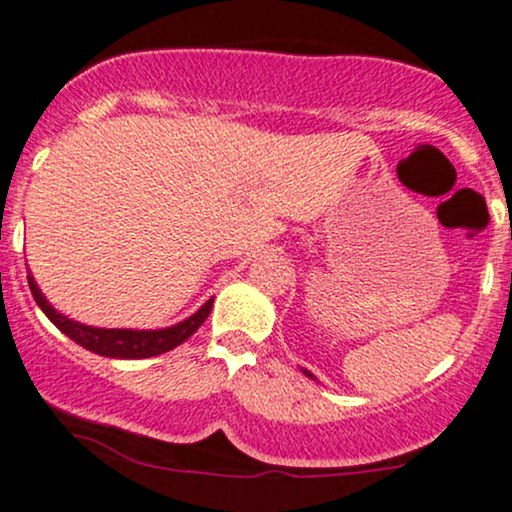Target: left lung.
Returning a JSON list of instances; mask_svg holds the SVG:
<instances>
[{
  "instance_id": "8db88e82",
  "label": "left lung",
  "mask_w": 512,
  "mask_h": 512,
  "mask_svg": "<svg viewBox=\"0 0 512 512\" xmlns=\"http://www.w3.org/2000/svg\"><path fill=\"white\" fill-rule=\"evenodd\" d=\"M303 373H305V375H308V378H313V380H315V375H313V373H308V370H303Z\"/></svg>"
}]
</instances>
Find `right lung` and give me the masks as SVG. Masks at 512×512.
<instances>
[{"instance_id": "1", "label": "right lung", "mask_w": 512, "mask_h": 512, "mask_svg": "<svg viewBox=\"0 0 512 512\" xmlns=\"http://www.w3.org/2000/svg\"><path fill=\"white\" fill-rule=\"evenodd\" d=\"M28 286H31L35 303L40 305V310L48 315V320L57 327V330L67 334L69 339H74V342L84 346V349L93 351V354H101L108 358H149L166 354V351L180 346L185 339H190L192 334L199 330V325L207 320L211 313V305H214V298H209L195 315L178 322V325L166 327V330H103V327L81 325V322L69 320L67 315L57 313V310L48 303V298L40 293L38 284H35L31 274H28Z\"/></svg>"}]
</instances>
